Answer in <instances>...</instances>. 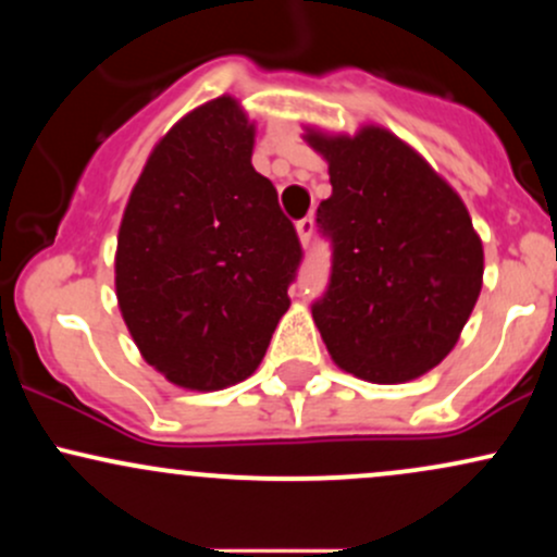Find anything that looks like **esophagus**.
Listing matches in <instances>:
<instances>
[{"instance_id": "obj_1", "label": "esophagus", "mask_w": 557, "mask_h": 557, "mask_svg": "<svg viewBox=\"0 0 557 557\" xmlns=\"http://www.w3.org/2000/svg\"><path fill=\"white\" fill-rule=\"evenodd\" d=\"M296 230H298L300 243H304V246H309L311 235H314V216H304V220H298Z\"/></svg>"}]
</instances>
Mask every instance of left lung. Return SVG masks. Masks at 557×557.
Instances as JSON below:
<instances>
[{
  "mask_svg": "<svg viewBox=\"0 0 557 557\" xmlns=\"http://www.w3.org/2000/svg\"><path fill=\"white\" fill-rule=\"evenodd\" d=\"M330 164L317 225L332 272L311 314L332 361L376 385L417 380L461 337L484 251L461 196L385 127L304 136Z\"/></svg>",
  "mask_w": 557,
  "mask_h": 557,
  "instance_id": "1",
  "label": "left lung"
}]
</instances>
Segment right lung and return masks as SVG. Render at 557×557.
<instances>
[{
    "label": "right lung",
    "instance_id": "1",
    "mask_svg": "<svg viewBox=\"0 0 557 557\" xmlns=\"http://www.w3.org/2000/svg\"><path fill=\"white\" fill-rule=\"evenodd\" d=\"M251 151L233 96L196 107L146 159L120 222V311L140 356L185 389L251 376L290 306L304 251Z\"/></svg>",
    "mask_w": 557,
    "mask_h": 557
}]
</instances>
